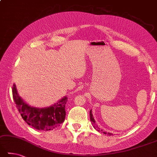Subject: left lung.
I'll use <instances>...</instances> for the list:
<instances>
[{
	"label": "left lung",
	"instance_id": "obj_1",
	"mask_svg": "<svg viewBox=\"0 0 157 157\" xmlns=\"http://www.w3.org/2000/svg\"><path fill=\"white\" fill-rule=\"evenodd\" d=\"M90 120H91V124H92V126H94V128H95L96 131H98V132H102V133H104V134H107V135H109V136L113 135V134L111 133V132H106L105 131L104 132L102 129H100L99 127L98 126V125L96 124V121H95V120H94V118L93 117L92 112H91V110H90Z\"/></svg>",
	"mask_w": 157,
	"mask_h": 157
}]
</instances>
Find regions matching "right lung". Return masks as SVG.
I'll return each mask as SVG.
<instances>
[{"mask_svg":"<svg viewBox=\"0 0 157 157\" xmlns=\"http://www.w3.org/2000/svg\"><path fill=\"white\" fill-rule=\"evenodd\" d=\"M13 98L22 117L29 126L39 131H48L57 128L66 117V96L52 106L45 108H35L24 101L18 95L16 85L12 88Z\"/></svg>","mask_w":157,"mask_h":157,"instance_id":"add662e5","label":"right lung"}]
</instances>
